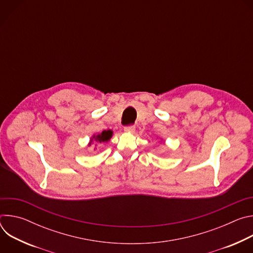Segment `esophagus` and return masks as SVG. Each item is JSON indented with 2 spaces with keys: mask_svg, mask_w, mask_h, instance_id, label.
Returning <instances> with one entry per match:
<instances>
[{
  "mask_svg": "<svg viewBox=\"0 0 253 253\" xmlns=\"http://www.w3.org/2000/svg\"><path fill=\"white\" fill-rule=\"evenodd\" d=\"M124 132L128 133V134H132L135 132V127L134 126H126L124 128Z\"/></svg>",
  "mask_w": 253,
  "mask_h": 253,
  "instance_id": "obj_1",
  "label": "esophagus"
}]
</instances>
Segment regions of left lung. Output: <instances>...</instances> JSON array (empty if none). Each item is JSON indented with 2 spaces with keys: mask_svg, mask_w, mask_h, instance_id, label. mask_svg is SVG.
<instances>
[{
  "mask_svg": "<svg viewBox=\"0 0 253 253\" xmlns=\"http://www.w3.org/2000/svg\"><path fill=\"white\" fill-rule=\"evenodd\" d=\"M161 141H163V140H161Z\"/></svg>",
  "mask_w": 253,
  "mask_h": 253,
  "instance_id": "left-lung-1",
  "label": "left lung"
}]
</instances>
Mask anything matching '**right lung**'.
<instances>
[{
  "label": "right lung",
  "instance_id": "add662e5",
  "mask_svg": "<svg viewBox=\"0 0 253 253\" xmlns=\"http://www.w3.org/2000/svg\"><path fill=\"white\" fill-rule=\"evenodd\" d=\"M112 135H113L112 130H104L99 134H94L90 138L88 146H91L94 143H104V142L110 141V139L112 138Z\"/></svg>",
  "mask_w": 253,
  "mask_h": 253
}]
</instances>
